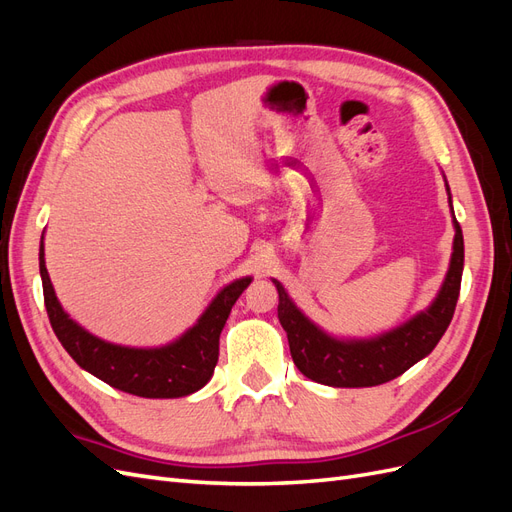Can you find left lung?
<instances>
[{"label":"left lung","mask_w":512,"mask_h":512,"mask_svg":"<svg viewBox=\"0 0 512 512\" xmlns=\"http://www.w3.org/2000/svg\"><path fill=\"white\" fill-rule=\"evenodd\" d=\"M444 185L448 192V207L453 211L451 188H448L446 177ZM453 226V254L436 299L404 324L374 337H335L327 333L294 305L280 282L273 280L277 294H280L277 318H280L288 335L292 361L301 374L318 384L335 386V389H361V386L389 382L408 371L414 363L425 359L438 346L448 324H451L459 299L463 235L455 213Z\"/></svg>","instance_id":"left-lung-1"}]
</instances>
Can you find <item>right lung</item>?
I'll list each match as a JSON object with an SVG mask.
<instances>
[{"instance_id":"right-lung-1","label":"right lung","mask_w":512,"mask_h":512,"mask_svg":"<svg viewBox=\"0 0 512 512\" xmlns=\"http://www.w3.org/2000/svg\"><path fill=\"white\" fill-rule=\"evenodd\" d=\"M40 277L44 290V305L51 327L76 361L91 376L111 384L123 393L147 399H175L192 395L211 380L220 356V333L230 316L232 305L241 292L252 284L245 275L224 286L207 309L181 337L156 348H134L106 342L89 333L61 307L49 271L44 262V232L40 241Z\"/></svg>"}]
</instances>
